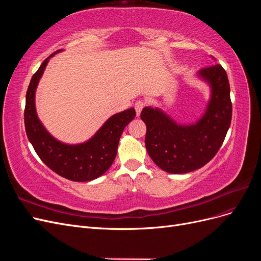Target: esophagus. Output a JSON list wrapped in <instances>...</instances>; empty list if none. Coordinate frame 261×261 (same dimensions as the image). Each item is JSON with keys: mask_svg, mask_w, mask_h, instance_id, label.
Listing matches in <instances>:
<instances>
[{"mask_svg": "<svg viewBox=\"0 0 261 261\" xmlns=\"http://www.w3.org/2000/svg\"><path fill=\"white\" fill-rule=\"evenodd\" d=\"M146 106V102L145 101H143V100H138V101H136L135 102V110H136V114H137V116H139V114H140V112L143 111V109H144V107Z\"/></svg>", "mask_w": 261, "mask_h": 261, "instance_id": "obj_1", "label": "esophagus"}]
</instances>
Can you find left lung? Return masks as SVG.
<instances>
[{"instance_id": "left-lung-1", "label": "left lung", "mask_w": 261, "mask_h": 261, "mask_svg": "<svg viewBox=\"0 0 261 261\" xmlns=\"http://www.w3.org/2000/svg\"><path fill=\"white\" fill-rule=\"evenodd\" d=\"M197 76L210 88L206 111L198 121L179 124L161 109L151 107L144 108L140 114L147 127L145 144L149 156L160 169L173 174L207 164L222 146L231 125L230 84L223 67L213 64L200 69Z\"/></svg>"}]
</instances>
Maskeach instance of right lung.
Wrapping results in <instances>:
<instances>
[{
	"instance_id": "add662e5",
	"label": "right lung",
	"mask_w": 261,
	"mask_h": 261,
	"mask_svg": "<svg viewBox=\"0 0 261 261\" xmlns=\"http://www.w3.org/2000/svg\"><path fill=\"white\" fill-rule=\"evenodd\" d=\"M61 51L45 59L31 78L26 93V133L30 144L46 167L69 180L88 181L103 175L111 167L122 133L136 116V112L130 108L112 115L91 138L81 144H65L54 138L39 120L35 98L39 81L49 60Z\"/></svg>"
}]
</instances>
